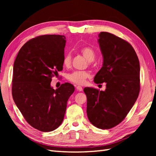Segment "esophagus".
<instances>
[{
    "label": "esophagus",
    "mask_w": 156,
    "mask_h": 156,
    "mask_svg": "<svg viewBox=\"0 0 156 156\" xmlns=\"http://www.w3.org/2000/svg\"><path fill=\"white\" fill-rule=\"evenodd\" d=\"M76 89H77V90L78 91H82V90H83L80 86H77V87H76Z\"/></svg>",
    "instance_id": "obj_1"
}]
</instances>
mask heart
<instances>
[{
	"label": "heart",
	"instance_id": "1",
	"mask_svg": "<svg viewBox=\"0 0 156 156\" xmlns=\"http://www.w3.org/2000/svg\"><path fill=\"white\" fill-rule=\"evenodd\" d=\"M80 53L88 62L93 61L95 58L96 53L92 48H82V49H80ZM62 63L65 67H69L72 63L71 55L69 54H66L64 58H63ZM89 76H90V74L87 71H75L68 75V80L75 84L82 85L85 83L86 80H87V79Z\"/></svg>",
	"mask_w": 156,
	"mask_h": 156
}]
</instances>
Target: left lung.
<instances>
[{"label":"left lung","instance_id":"obj_1","mask_svg":"<svg viewBox=\"0 0 156 156\" xmlns=\"http://www.w3.org/2000/svg\"><path fill=\"white\" fill-rule=\"evenodd\" d=\"M103 57L102 67L96 74V84L106 82L105 91L86 87L88 120L96 127L108 129L125 118L140 90V66L131 45L108 32L98 35Z\"/></svg>","mask_w":156,"mask_h":156}]
</instances>
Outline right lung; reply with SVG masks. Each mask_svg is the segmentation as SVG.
Here are the masks:
<instances>
[{"label": "right lung", "mask_w": 156, "mask_h": 156, "mask_svg": "<svg viewBox=\"0 0 156 156\" xmlns=\"http://www.w3.org/2000/svg\"><path fill=\"white\" fill-rule=\"evenodd\" d=\"M66 37H36L23 45L13 66L12 94L28 123L43 132L57 129L64 120L74 87L66 82L54 90L51 78L63 69Z\"/></svg>", "instance_id": "1"}]
</instances>
